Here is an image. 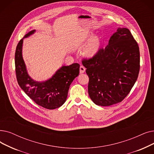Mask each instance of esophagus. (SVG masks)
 <instances>
[{"instance_id":"1","label":"esophagus","mask_w":154,"mask_h":154,"mask_svg":"<svg viewBox=\"0 0 154 154\" xmlns=\"http://www.w3.org/2000/svg\"><path fill=\"white\" fill-rule=\"evenodd\" d=\"M85 68L83 65H81V66H80V73H83L85 72Z\"/></svg>"}]
</instances>
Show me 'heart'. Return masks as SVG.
<instances>
[{"instance_id": "obj_1", "label": "heart", "mask_w": 154, "mask_h": 154, "mask_svg": "<svg viewBox=\"0 0 154 154\" xmlns=\"http://www.w3.org/2000/svg\"><path fill=\"white\" fill-rule=\"evenodd\" d=\"M93 37H94L93 35H89L88 38H87L85 40V43H89L91 40H92ZM99 47H100L99 39L97 38H95L92 40V42L89 45L88 47L86 48L85 51V55L88 57H92L93 55H94L98 51Z\"/></svg>"}]
</instances>
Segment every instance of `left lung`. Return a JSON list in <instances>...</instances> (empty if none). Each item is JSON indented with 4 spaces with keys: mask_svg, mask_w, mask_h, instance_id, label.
Wrapping results in <instances>:
<instances>
[{
    "mask_svg": "<svg viewBox=\"0 0 154 154\" xmlns=\"http://www.w3.org/2000/svg\"><path fill=\"white\" fill-rule=\"evenodd\" d=\"M82 62L89 78L90 98L96 105L111 106L122 102L137 80L139 47L128 29L118 28L104 48Z\"/></svg>",
    "mask_w": 154,
    "mask_h": 154,
    "instance_id": "obj_1",
    "label": "left lung"
}]
</instances>
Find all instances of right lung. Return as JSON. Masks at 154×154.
Segmentation results:
<instances>
[{
    "mask_svg": "<svg viewBox=\"0 0 154 154\" xmlns=\"http://www.w3.org/2000/svg\"><path fill=\"white\" fill-rule=\"evenodd\" d=\"M32 30L18 43L15 53V66L17 82L24 92L39 106L54 109L62 106L68 96L69 87L79 74L80 65L73 63L62 66L51 78L44 82H37L28 75L22 55L23 39L32 35Z\"/></svg>",
    "mask_w": 154,
    "mask_h": 154,
    "instance_id": "right-lung-1",
    "label": "right lung"
}]
</instances>
